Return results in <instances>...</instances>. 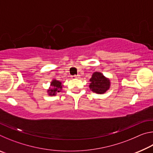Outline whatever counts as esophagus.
I'll list each match as a JSON object with an SVG mask.
<instances>
[{"label":"esophagus","instance_id":"esophagus-1","mask_svg":"<svg viewBox=\"0 0 153 153\" xmlns=\"http://www.w3.org/2000/svg\"><path fill=\"white\" fill-rule=\"evenodd\" d=\"M80 77L79 75H77V76H72V78H76V79H79Z\"/></svg>","mask_w":153,"mask_h":153}]
</instances>
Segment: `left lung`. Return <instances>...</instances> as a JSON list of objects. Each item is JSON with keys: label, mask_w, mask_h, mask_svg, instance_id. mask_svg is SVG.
I'll return each instance as SVG.
<instances>
[{"label": "left lung", "mask_w": 153, "mask_h": 153, "mask_svg": "<svg viewBox=\"0 0 153 153\" xmlns=\"http://www.w3.org/2000/svg\"><path fill=\"white\" fill-rule=\"evenodd\" d=\"M90 88L97 94H103L110 87V80L100 72H94L90 79Z\"/></svg>", "instance_id": "8db88e82"}]
</instances>
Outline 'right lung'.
I'll return each mask as SVG.
<instances>
[{
	"mask_svg": "<svg viewBox=\"0 0 153 153\" xmlns=\"http://www.w3.org/2000/svg\"><path fill=\"white\" fill-rule=\"evenodd\" d=\"M51 86H52L51 88L48 90V93L50 96H55L56 93L61 92L62 90L61 82L58 81V80L53 79L51 82Z\"/></svg>",
	"mask_w": 153,
	"mask_h": 153,
	"instance_id": "add662e5",
	"label": "right lung"
}]
</instances>
